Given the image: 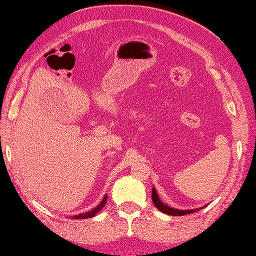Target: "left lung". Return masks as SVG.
<instances>
[{"label": "left lung", "instance_id": "8db88e82", "mask_svg": "<svg viewBox=\"0 0 256 256\" xmlns=\"http://www.w3.org/2000/svg\"><path fill=\"white\" fill-rule=\"evenodd\" d=\"M152 202H154V204L157 206V209L160 210V212H164V214L171 215V216H184L186 214H192V212H197V210H198V209L180 210V209L171 208V206L164 204V203L160 200V197H158L157 192H156V189H154V188H152Z\"/></svg>", "mask_w": 256, "mask_h": 256}]
</instances>
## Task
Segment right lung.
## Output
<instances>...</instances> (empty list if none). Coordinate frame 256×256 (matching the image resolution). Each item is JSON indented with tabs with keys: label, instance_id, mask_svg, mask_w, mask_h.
<instances>
[{
	"label": "right lung",
	"instance_id": "right-lung-1",
	"mask_svg": "<svg viewBox=\"0 0 256 256\" xmlns=\"http://www.w3.org/2000/svg\"><path fill=\"white\" fill-rule=\"evenodd\" d=\"M106 200H108V196L105 195V197H104V198H102V202H100L99 204L96 206V208H93L92 210H90V212H84V214H79V215H76V216H73L72 218H76V220H82V218H93V216H96V212H99L100 210H102V208H104V206H105Z\"/></svg>",
	"mask_w": 256,
	"mask_h": 256
}]
</instances>
